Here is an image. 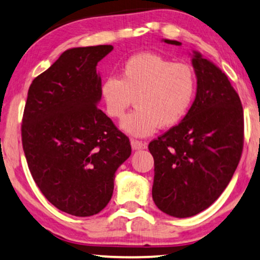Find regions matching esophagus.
Listing matches in <instances>:
<instances>
[{
  "mask_svg": "<svg viewBox=\"0 0 260 260\" xmlns=\"http://www.w3.org/2000/svg\"><path fill=\"white\" fill-rule=\"evenodd\" d=\"M131 146L134 151H140V149L147 148V144L146 142L139 140H131Z\"/></svg>",
  "mask_w": 260,
  "mask_h": 260,
  "instance_id": "34e87169",
  "label": "esophagus"
}]
</instances>
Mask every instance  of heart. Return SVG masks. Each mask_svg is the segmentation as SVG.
<instances>
[{"mask_svg": "<svg viewBox=\"0 0 260 260\" xmlns=\"http://www.w3.org/2000/svg\"><path fill=\"white\" fill-rule=\"evenodd\" d=\"M106 113L121 119L135 99V109L120 123L132 137H148L158 129L178 125L191 107L196 75L186 63H174L159 54L131 56L120 68L119 79L109 76L101 83Z\"/></svg>", "mask_w": 260, "mask_h": 260, "instance_id": "b5f03b06", "label": "heart"}]
</instances>
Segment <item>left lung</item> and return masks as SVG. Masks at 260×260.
I'll return each mask as SVG.
<instances>
[{
	"label": "left lung",
	"instance_id": "obj_1",
	"mask_svg": "<svg viewBox=\"0 0 260 260\" xmlns=\"http://www.w3.org/2000/svg\"><path fill=\"white\" fill-rule=\"evenodd\" d=\"M191 56L194 101L180 123L148 145L154 159L153 200L175 218L210 207L229 185L243 152L244 113L238 93L213 62L197 50Z\"/></svg>",
	"mask_w": 260,
	"mask_h": 260
}]
</instances>
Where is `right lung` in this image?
Masks as SVG:
<instances>
[{
	"instance_id": "add662e5",
	"label": "right lung",
	"mask_w": 260,
	"mask_h": 260,
	"mask_svg": "<svg viewBox=\"0 0 260 260\" xmlns=\"http://www.w3.org/2000/svg\"><path fill=\"white\" fill-rule=\"evenodd\" d=\"M111 45L67 49L28 90L22 145L40 191L62 212L89 217L107 206L129 139L98 108V62Z\"/></svg>"
}]
</instances>
